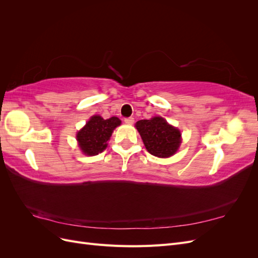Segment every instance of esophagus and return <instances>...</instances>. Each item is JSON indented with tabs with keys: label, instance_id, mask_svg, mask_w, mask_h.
Here are the masks:
<instances>
[{
	"label": "esophagus",
	"instance_id": "obj_1",
	"mask_svg": "<svg viewBox=\"0 0 258 258\" xmlns=\"http://www.w3.org/2000/svg\"><path fill=\"white\" fill-rule=\"evenodd\" d=\"M123 121L126 122L127 124H132V123L135 122V119L132 118V117H127V118H124V119H123Z\"/></svg>",
	"mask_w": 258,
	"mask_h": 258
}]
</instances>
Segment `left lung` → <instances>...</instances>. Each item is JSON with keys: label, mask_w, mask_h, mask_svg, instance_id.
Instances as JSON below:
<instances>
[{"label": "left lung", "mask_w": 258, "mask_h": 258, "mask_svg": "<svg viewBox=\"0 0 258 258\" xmlns=\"http://www.w3.org/2000/svg\"><path fill=\"white\" fill-rule=\"evenodd\" d=\"M147 152L159 158L174 155L182 143L181 131L171 126L160 116L142 119L136 123Z\"/></svg>", "instance_id": "left-lung-1"}]
</instances>
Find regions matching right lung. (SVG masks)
<instances>
[{
  "label": "right lung",
  "mask_w": 258,
  "mask_h": 258,
  "mask_svg": "<svg viewBox=\"0 0 258 258\" xmlns=\"http://www.w3.org/2000/svg\"><path fill=\"white\" fill-rule=\"evenodd\" d=\"M120 123L121 120L115 116L108 119H103L99 115L92 116L76 135L82 152L87 156H96L102 153L107 146V141L114 129Z\"/></svg>",
  "instance_id": "1"
}]
</instances>
